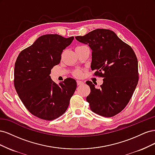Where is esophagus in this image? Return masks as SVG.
Returning a JSON list of instances; mask_svg holds the SVG:
<instances>
[{
  "instance_id": "esophagus-1",
  "label": "esophagus",
  "mask_w": 155,
  "mask_h": 155,
  "mask_svg": "<svg viewBox=\"0 0 155 155\" xmlns=\"http://www.w3.org/2000/svg\"><path fill=\"white\" fill-rule=\"evenodd\" d=\"M77 85H82V84H83V82L81 81H79V80H77Z\"/></svg>"
}]
</instances>
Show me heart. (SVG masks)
<instances>
[{"mask_svg": "<svg viewBox=\"0 0 155 155\" xmlns=\"http://www.w3.org/2000/svg\"><path fill=\"white\" fill-rule=\"evenodd\" d=\"M83 46H78V47L76 48H81V47H83ZM81 74H82V73H81V70H76V71H75L74 72V76H76V77H80L81 76Z\"/></svg>", "mask_w": 155, "mask_h": 155, "instance_id": "b5f03b06", "label": "heart"}]
</instances>
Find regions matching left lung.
<instances>
[{
	"label": "left lung",
	"instance_id": "1",
	"mask_svg": "<svg viewBox=\"0 0 155 155\" xmlns=\"http://www.w3.org/2000/svg\"><path fill=\"white\" fill-rule=\"evenodd\" d=\"M92 50L91 69L94 75L103 77L100 88L90 81L87 97L92 112L104 117H112L128 104L138 81V60L129 45L113 31L96 29L84 36L76 37Z\"/></svg>",
	"mask_w": 155,
	"mask_h": 155
}]
</instances>
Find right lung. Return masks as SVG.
Returning a JSON list of instances; mask_svg holds the SVG:
<instances>
[{"mask_svg": "<svg viewBox=\"0 0 155 155\" xmlns=\"http://www.w3.org/2000/svg\"><path fill=\"white\" fill-rule=\"evenodd\" d=\"M74 39L58 34L42 35L18 55L14 86L22 104L37 118L55 120L63 114L69 105L76 89V80L69 78L58 85L50 74L60 63L63 50Z\"/></svg>", "mask_w": 155, "mask_h": 155, "instance_id": "obj_1", "label": "right lung"}]
</instances>
